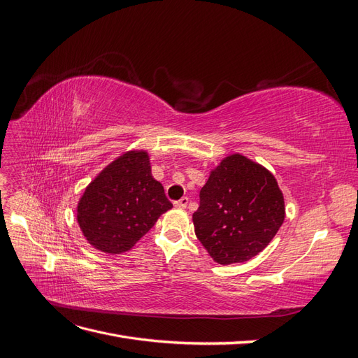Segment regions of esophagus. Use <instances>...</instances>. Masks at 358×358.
<instances>
[{
  "mask_svg": "<svg viewBox=\"0 0 358 358\" xmlns=\"http://www.w3.org/2000/svg\"><path fill=\"white\" fill-rule=\"evenodd\" d=\"M188 203H189V199L188 197H182L180 200H178V201H175V206H176V208H187V206H188Z\"/></svg>",
  "mask_w": 358,
  "mask_h": 358,
  "instance_id": "esophagus-1",
  "label": "esophagus"
}]
</instances>
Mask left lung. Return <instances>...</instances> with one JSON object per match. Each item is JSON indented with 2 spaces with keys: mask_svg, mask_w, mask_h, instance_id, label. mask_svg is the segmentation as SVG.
<instances>
[{
  "mask_svg": "<svg viewBox=\"0 0 358 358\" xmlns=\"http://www.w3.org/2000/svg\"><path fill=\"white\" fill-rule=\"evenodd\" d=\"M284 218V196L275 176L239 154L224 158L210 173L192 213L199 241L224 266L258 255Z\"/></svg>",
  "mask_w": 358,
  "mask_h": 358,
  "instance_id": "left-lung-1",
  "label": "left lung"
}]
</instances>
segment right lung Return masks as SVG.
I'll return each mask as SVG.
<instances>
[{"mask_svg": "<svg viewBox=\"0 0 358 358\" xmlns=\"http://www.w3.org/2000/svg\"><path fill=\"white\" fill-rule=\"evenodd\" d=\"M171 208L164 188L150 175L148 154L131 150L110 162L85 189L78 222L94 248L121 254Z\"/></svg>", "mask_w": 358, "mask_h": 358, "instance_id": "obj_1", "label": "right lung"}]
</instances>
